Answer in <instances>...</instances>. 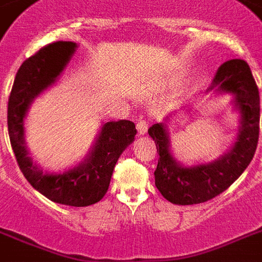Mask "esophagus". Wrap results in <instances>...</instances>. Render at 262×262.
<instances>
[{
	"instance_id": "1",
	"label": "esophagus",
	"mask_w": 262,
	"mask_h": 262,
	"mask_svg": "<svg viewBox=\"0 0 262 262\" xmlns=\"http://www.w3.org/2000/svg\"><path fill=\"white\" fill-rule=\"evenodd\" d=\"M147 128H148V124L144 119H139L138 123H136V129H138V134L139 135H144L147 133Z\"/></svg>"
}]
</instances>
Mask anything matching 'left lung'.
Wrapping results in <instances>:
<instances>
[{
	"mask_svg": "<svg viewBox=\"0 0 262 262\" xmlns=\"http://www.w3.org/2000/svg\"><path fill=\"white\" fill-rule=\"evenodd\" d=\"M232 92L235 107L241 112V127L237 142L228 154L207 165L185 167L178 165L170 152L165 126L157 123L148 135L157 144L158 166L155 186L166 200L175 205L202 204L220 195L243 174L254 157L260 133V95L248 62L233 58L224 62L210 90Z\"/></svg>",
	"mask_w": 262,
	"mask_h": 262,
	"instance_id": "1",
	"label": "left lung"
}]
</instances>
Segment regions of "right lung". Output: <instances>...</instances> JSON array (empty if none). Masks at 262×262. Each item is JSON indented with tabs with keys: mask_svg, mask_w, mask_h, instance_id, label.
<instances>
[{
	"mask_svg": "<svg viewBox=\"0 0 262 262\" xmlns=\"http://www.w3.org/2000/svg\"><path fill=\"white\" fill-rule=\"evenodd\" d=\"M75 49V42L57 41L23 62L8 101V131L18 167L28 182L56 204L83 207L105 195L116 162L135 138L136 128L129 120L105 123L83 165L62 174H44L33 165L24 140V118L34 97L55 83Z\"/></svg>",
	"mask_w": 262,
	"mask_h": 262,
	"instance_id": "add662e5",
	"label": "right lung"
}]
</instances>
